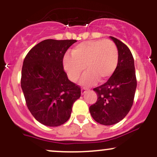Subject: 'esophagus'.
I'll return each mask as SVG.
<instances>
[{
    "label": "esophagus",
    "mask_w": 157,
    "mask_h": 157,
    "mask_svg": "<svg viewBox=\"0 0 157 157\" xmlns=\"http://www.w3.org/2000/svg\"><path fill=\"white\" fill-rule=\"evenodd\" d=\"M86 91H87V89H86V88H82V89H81V94H84Z\"/></svg>",
    "instance_id": "1"
}]
</instances>
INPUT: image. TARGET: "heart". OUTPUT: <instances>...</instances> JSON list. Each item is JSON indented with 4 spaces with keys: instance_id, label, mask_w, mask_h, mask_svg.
I'll return each mask as SVG.
<instances>
[{
    "instance_id": "1",
    "label": "heart",
    "mask_w": 157,
    "mask_h": 157,
    "mask_svg": "<svg viewBox=\"0 0 157 157\" xmlns=\"http://www.w3.org/2000/svg\"><path fill=\"white\" fill-rule=\"evenodd\" d=\"M117 46L109 40H91L77 45L71 56L66 55L63 66L70 80L76 82L84 69L87 73L81 80L84 86H91L98 80L105 82L113 75L118 64Z\"/></svg>"
}]
</instances>
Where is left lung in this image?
<instances>
[{"label": "left lung", "instance_id": "1", "mask_svg": "<svg viewBox=\"0 0 157 157\" xmlns=\"http://www.w3.org/2000/svg\"><path fill=\"white\" fill-rule=\"evenodd\" d=\"M110 37L118 48L117 66L105 83L93 89L97 100L89 107L94 120L104 125L117 123L128 114L136 89L134 60L130 49L120 40Z\"/></svg>", "mask_w": 157, "mask_h": 157}]
</instances>
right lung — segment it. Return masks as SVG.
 I'll return each mask as SVG.
<instances>
[{"mask_svg":"<svg viewBox=\"0 0 157 157\" xmlns=\"http://www.w3.org/2000/svg\"><path fill=\"white\" fill-rule=\"evenodd\" d=\"M75 42L45 40L34 46L23 60L21 84L26 105L44 125L64 124L80 97V86L68 80L63 65L65 53Z\"/></svg>","mask_w":157,"mask_h":157,"instance_id":"right-lung-1","label":"right lung"}]
</instances>
